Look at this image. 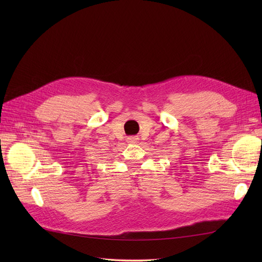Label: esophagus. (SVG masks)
<instances>
[{"label":"esophagus","instance_id":"34e87169","mask_svg":"<svg viewBox=\"0 0 262 262\" xmlns=\"http://www.w3.org/2000/svg\"><path fill=\"white\" fill-rule=\"evenodd\" d=\"M138 140H139L138 137L133 136V137H129L128 139H126V142H128V143H130V144H133V143H137Z\"/></svg>","mask_w":262,"mask_h":262}]
</instances>
